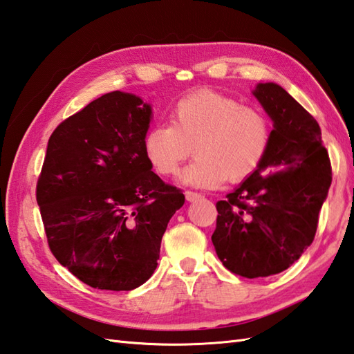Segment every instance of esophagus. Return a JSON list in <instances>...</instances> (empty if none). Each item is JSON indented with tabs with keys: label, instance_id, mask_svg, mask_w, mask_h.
Wrapping results in <instances>:
<instances>
[{
	"label": "esophagus",
	"instance_id": "34e87169",
	"mask_svg": "<svg viewBox=\"0 0 354 354\" xmlns=\"http://www.w3.org/2000/svg\"><path fill=\"white\" fill-rule=\"evenodd\" d=\"M185 198H187V201H189V202H194V201L202 199V194L196 193V192H187L185 193Z\"/></svg>",
	"mask_w": 354,
	"mask_h": 354
}]
</instances>
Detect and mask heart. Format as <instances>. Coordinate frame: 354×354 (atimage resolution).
Here are the masks:
<instances>
[{
    "label": "heart",
    "instance_id": "heart-1",
    "mask_svg": "<svg viewBox=\"0 0 354 354\" xmlns=\"http://www.w3.org/2000/svg\"><path fill=\"white\" fill-rule=\"evenodd\" d=\"M170 122L146 132L142 146L147 160L160 175L171 176L196 149L198 158L183 173V181L201 189L251 176L265 161L272 140L265 111L212 91L175 102Z\"/></svg>",
    "mask_w": 354,
    "mask_h": 354
}]
</instances>
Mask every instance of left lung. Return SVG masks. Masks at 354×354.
<instances>
[{
  "instance_id": "8db88e82",
  "label": "left lung",
  "mask_w": 354,
  "mask_h": 354,
  "mask_svg": "<svg viewBox=\"0 0 354 354\" xmlns=\"http://www.w3.org/2000/svg\"><path fill=\"white\" fill-rule=\"evenodd\" d=\"M272 118L270 147L259 170L216 204L217 257L245 278L283 272L310 246L332 184V164L309 112L277 84L254 91Z\"/></svg>"
}]
</instances>
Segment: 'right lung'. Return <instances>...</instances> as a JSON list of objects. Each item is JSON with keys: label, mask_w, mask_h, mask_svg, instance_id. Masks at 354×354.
Instances as JSON below:
<instances>
[{"label": "right lung", "mask_w": 354, "mask_h": 354, "mask_svg": "<svg viewBox=\"0 0 354 354\" xmlns=\"http://www.w3.org/2000/svg\"><path fill=\"white\" fill-rule=\"evenodd\" d=\"M152 109L140 97L104 94L53 131L36 201L50 251L80 281L132 290L160 259L181 189L152 171L145 135Z\"/></svg>", "instance_id": "right-lung-1"}]
</instances>
